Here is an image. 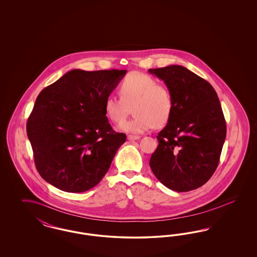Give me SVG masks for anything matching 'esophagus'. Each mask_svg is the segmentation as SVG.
<instances>
[{"instance_id": "esophagus-1", "label": "esophagus", "mask_w": 257, "mask_h": 257, "mask_svg": "<svg viewBox=\"0 0 257 257\" xmlns=\"http://www.w3.org/2000/svg\"><path fill=\"white\" fill-rule=\"evenodd\" d=\"M127 139H128L129 141H137V140H140V139H141V137H140V136H133V135H129V136L127 137Z\"/></svg>"}]
</instances>
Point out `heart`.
Wrapping results in <instances>:
<instances>
[{
	"instance_id": "heart-1",
	"label": "heart",
	"mask_w": 257,
	"mask_h": 257,
	"mask_svg": "<svg viewBox=\"0 0 257 257\" xmlns=\"http://www.w3.org/2000/svg\"><path fill=\"white\" fill-rule=\"evenodd\" d=\"M121 98L110 95L106 98L104 109L112 122L124 119L130 107L135 104V117L120 123L118 129L130 134H142L163 125L171 117L173 110V97L171 90L147 75L134 71L128 74L119 86Z\"/></svg>"
}]
</instances>
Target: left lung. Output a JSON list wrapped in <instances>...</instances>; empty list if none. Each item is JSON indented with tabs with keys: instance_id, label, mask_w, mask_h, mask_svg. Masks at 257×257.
Returning <instances> with one entry per match:
<instances>
[{
	"instance_id": "left-lung-1",
	"label": "left lung",
	"mask_w": 257,
	"mask_h": 257,
	"mask_svg": "<svg viewBox=\"0 0 257 257\" xmlns=\"http://www.w3.org/2000/svg\"><path fill=\"white\" fill-rule=\"evenodd\" d=\"M171 90L173 110L157 136L159 146L150 168L161 183L189 192L207 182L216 171L226 125L220 100L207 81L181 65L149 69Z\"/></svg>"
}]
</instances>
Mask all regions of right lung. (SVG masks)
Masks as SVG:
<instances>
[{
  "instance_id": "obj_1",
  "label": "right lung",
  "mask_w": 257,
  "mask_h": 257,
  "mask_svg": "<svg viewBox=\"0 0 257 257\" xmlns=\"http://www.w3.org/2000/svg\"><path fill=\"white\" fill-rule=\"evenodd\" d=\"M126 72L73 69L38 94L27 135L46 182L83 193L107 173L126 135L111 129L104 105Z\"/></svg>"
}]
</instances>
